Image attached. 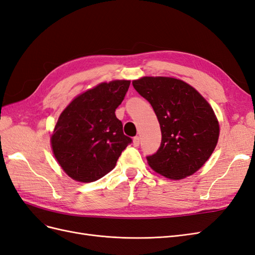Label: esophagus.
<instances>
[{
    "instance_id": "1",
    "label": "esophagus",
    "mask_w": 255,
    "mask_h": 255,
    "mask_svg": "<svg viewBox=\"0 0 255 255\" xmlns=\"http://www.w3.org/2000/svg\"><path fill=\"white\" fill-rule=\"evenodd\" d=\"M139 143H140V138H139V136H136V137H134V139H133V144H134L135 146H138V145H139Z\"/></svg>"
}]
</instances>
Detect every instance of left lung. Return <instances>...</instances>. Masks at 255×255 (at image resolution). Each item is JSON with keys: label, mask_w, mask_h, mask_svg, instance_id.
<instances>
[{"label": "left lung", "mask_w": 255, "mask_h": 255, "mask_svg": "<svg viewBox=\"0 0 255 255\" xmlns=\"http://www.w3.org/2000/svg\"><path fill=\"white\" fill-rule=\"evenodd\" d=\"M158 119L161 143L146 157L154 171L170 180L197 172L211 157L220 127L215 112L198 90L170 76H143L132 82Z\"/></svg>", "instance_id": "left-lung-1"}]
</instances>
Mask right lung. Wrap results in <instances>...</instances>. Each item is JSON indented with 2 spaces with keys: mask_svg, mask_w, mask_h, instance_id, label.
<instances>
[{
  "mask_svg": "<svg viewBox=\"0 0 255 255\" xmlns=\"http://www.w3.org/2000/svg\"><path fill=\"white\" fill-rule=\"evenodd\" d=\"M130 81L103 82L76 96L59 115L51 148L58 165L72 180L95 182L112 171L132 141L123 134L115 111Z\"/></svg>",
  "mask_w": 255,
  "mask_h": 255,
  "instance_id": "add662e5",
  "label": "right lung"
}]
</instances>
